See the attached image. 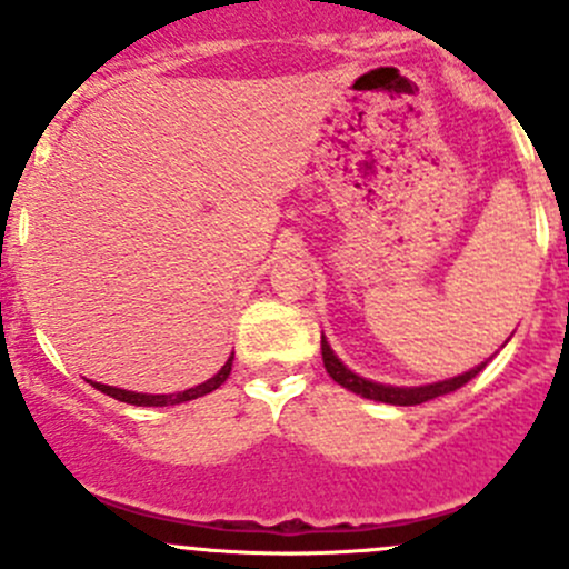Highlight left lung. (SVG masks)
<instances>
[{
	"mask_svg": "<svg viewBox=\"0 0 569 569\" xmlns=\"http://www.w3.org/2000/svg\"><path fill=\"white\" fill-rule=\"evenodd\" d=\"M321 360H325V369L327 375L332 377V380L338 382L341 388H347V391L363 396V399H375V401H386V405H399V407H410V405H421V401H429V399H438V396L443 393H451L457 391V388H462L465 382L473 380L476 375H479L481 369L487 366L479 363L473 366L470 371H462V375L457 377H449V380H440V382H429V386H412V388H401V386H386V382H375V380H366V377L355 375L349 366L341 363V358H338L336 352H332V347L327 343L325 332H321Z\"/></svg>",
	"mask_w": 569,
	"mask_h": 569,
	"instance_id": "1",
	"label": "left lung"
}]
</instances>
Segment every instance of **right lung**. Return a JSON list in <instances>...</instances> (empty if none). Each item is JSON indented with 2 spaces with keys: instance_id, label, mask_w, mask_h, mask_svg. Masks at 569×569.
Masks as SVG:
<instances>
[{
  "instance_id": "obj_1",
  "label": "right lung",
  "mask_w": 569,
  "mask_h": 569,
  "mask_svg": "<svg viewBox=\"0 0 569 569\" xmlns=\"http://www.w3.org/2000/svg\"><path fill=\"white\" fill-rule=\"evenodd\" d=\"M231 366H233V355L226 360V366H222L214 377H209V380L200 382V386L187 388V391H178V393H134V391H123V388H114V386H101V382H93V380H90V386H93L96 391L112 396V399L126 401V405L168 407V405H181V401H192V399H198V396L217 391V388L228 380V375H231Z\"/></svg>"
}]
</instances>
